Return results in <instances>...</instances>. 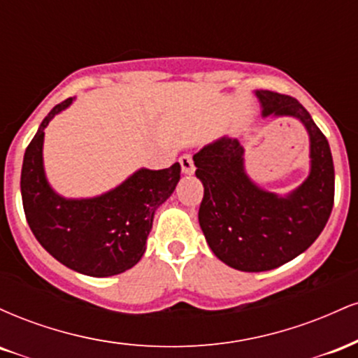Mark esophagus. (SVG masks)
Returning a JSON list of instances; mask_svg holds the SVG:
<instances>
[{
  "mask_svg": "<svg viewBox=\"0 0 358 358\" xmlns=\"http://www.w3.org/2000/svg\"><path fill=\"white\" fill-rule=\"evenodd\" d=\"M180 166H182V171L185 175H192L195 171V165H193V159L190 155H183L180 156Z\"/></svg>",
  "mask_w": 358,
  "mask_h": 358,
  "instance_id": "1",
  "label": "esophagus"
}]
</instances>
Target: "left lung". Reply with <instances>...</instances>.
I'll use <instances>...</instances> for the list:
<instances>
[{"label": "left lung", "mask_w": 358, "mask_h": 358, "mask_svg": "<svg viewBox=\"0 0 358 358\" xmlns=\"http://www.w3.org/2000/svg\"><path fill=\"white\" fill-rule=\"evenodd\" d=\"M262 116L296 117L310 136L311 168L296 190L281 196L262 190L245 173L244 148L220 138L193 155L203 185L199 222L212 252L234 269L261 273L299 256L330 219L335 170L330 145L310 113L296 99L256 90Z\"/></svg>", "instance_id": "left-lung-1"}]
</instances>
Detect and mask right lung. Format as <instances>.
Returning a JSON list of instances; mask_svg holds the SVG:
<instances>
[{
    "mask_svg": "<svg viewBox=\"0 0 358 358\" xmlns=\"http://www.w3.org/2000/svg\"><path fill=\"white\" fill-rule=\"evenodd\" d=\"M72 101L65 99L48 113L24 151L20 182L23 210L50 256L85 276L108 278L131 269L143 257L156 208L173 193L182 168L178 163L165 170L141 168L94 199L60 196L45 178L43 131Z\"/></svg>",
    "mask_w": 358,
    "mask_h": 358,
    "instance_id": "add662e5",
    "label": "right lung"
}]
</instances>
